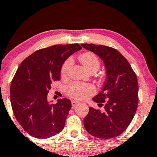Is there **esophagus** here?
Here are the masks:
<instances>
[{
  "label": "esophagus",
  "mask_w": 157,
  "mask_h": 157,
  "mask_svg": "<svg viewBox=\"0 0 157 157\" xmlns=\"http://www.w3.org/2000/svg\"><path fill=\"white\" fill-rule=\"evenodd\" d=\"M78 102H77V101H75V100H72L71 101V105H72V108L74 109L75 107H77V105H78Z\"/></svg>",
  "instance_id": "esophagus-1"
}]
</instances>
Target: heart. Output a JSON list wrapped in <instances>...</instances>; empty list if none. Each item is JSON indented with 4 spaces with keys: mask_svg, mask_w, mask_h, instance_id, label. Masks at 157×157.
<instances>
[{
    "mask_svg": "<svg viewBox=\"0 0 157 157\" xmlns=\"http://www.w3.org/2000/svg\"><path fill=\"white\" fill-rule=\"evenodd\" d=\"M80 62L82 63L85 68L90 71L92 69H98L100 66V62L97 56L93 52H88L82 54L79 57ZM72 60L68 58L64 61L60 69V74L62 76L67 75L69 69L70 68ZM94 92V88L90 84L82 83L80 82H74L69 84L67 87V93L70 97L74 99H82L89 96Z\"/></svg>",
    "mask_w": 157,
    "mask_h": 157,
    "instance_id": "heart-1",
    "label": "heart"
}]
</instances>
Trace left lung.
Wrapping results in <instances>:
<instances>
[{
	"instance_id": "8db88e82",
	"label": "left lung",
	"mask_w": 157,
	"mask_h": 157,
	"mask_svg": "<svg viewBox=\"0 0 157 157\" xmlns=\"http://www.w3.org/2000/svg\"><path fill=\"white\" fill-rule=\"evenodd\" d=\"M103 60L106 69V82L93 101L105 111L89 107L83 120L90 135L101 139L117 137L125 131L135 116L138 105L137 75L128 60L118 50L104 45L82 44Z\"/></svg>"
}]
</instances>
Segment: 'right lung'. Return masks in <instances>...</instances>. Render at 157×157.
I'll return each instance as SVG.
<instances>
[{"label": "right lung", "mask_w": 157, "mask_h": 157, "mask_svg": "<svg viewBox=\"0 0 157 157\" xmlns=\"http://www.w3.org/2000/svg\"><path fill=\"white\" fill-rule=\"evenodd\" d=\"M82 49L79 44H57L41 49L19 66L10 88L13 113L23 129L32 137L45 139L60 133L71 108L69 99L48 101L53 81L60 80L66 60Z\"/></svg>", "instance_id": "right-lung-1"}]
</instances>
